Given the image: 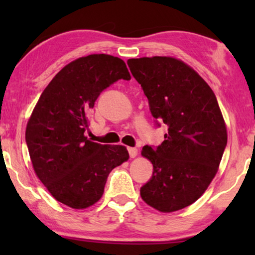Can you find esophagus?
I'll list each match as a JSON object with an SVG mask.
<instances>
[{
  "label": "esophagus",
  "mask_w": 255,
  "mask_h": 255,
  "mask_svg": "<svg viewBox=\"0 0 255 255\" xmlns=\"http://www.w3.org/2000/svg\"><path fill=\"white\" fill-rule=\"evenodd\" d=\"M128 155H130V158H134V156H137L138 154V149L135 147H128Z\"/></svg>",
  "instance_id": "esophagus-1"
}]
</instances>
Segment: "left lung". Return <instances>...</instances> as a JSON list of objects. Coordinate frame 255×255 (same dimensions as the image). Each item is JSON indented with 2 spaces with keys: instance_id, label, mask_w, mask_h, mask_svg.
<instances>
[{
  "instance_id": "1",
  "label": "left lung",
  "mask_w": 255,
  "mask_h": 255,
  "mask_svg": "<svg viewBox=\"0 0 255 255\" xmlns=\"http://www.w3.org/2000/svg\"><path fill=\"white\" fill-rule=\"evenodd\" d=\"M144 90L155 125L168 127L161 145L142 147L153 165L141 198L161 212L193 204L217 173L228 133L217 99L208 83L184 62L169 57L128 59Z\"/></svg>"
}]
</instances>
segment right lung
Returning <instances> with one entry per match:
<instances>
[{
  "label": "right lung",
  "mask_w": 255,
  "mask_h": 255,
  "mask_svg": "<svg viewBox=\"0 0 255 255\" xmlns=\"http://www.w3.org/2000/svg\"><path fill=\"white\" fill-rule=\"evenodd\" d=\"M131 79L122 59L90 54L65 66L41 94L25 131L33 169L55 200L86 209L102 197L108 175L128 159L121 145L87 139L89 111L100 94Z\"/></svg>",
  "instance_id": "right-lung-1"
}]
</instances>
